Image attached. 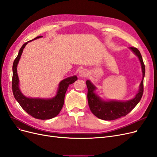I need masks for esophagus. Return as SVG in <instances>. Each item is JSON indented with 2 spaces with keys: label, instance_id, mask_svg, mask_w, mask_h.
Listing matches in <instances>:
<instances>
[{
  "label": "esophagus",
  "instance_id": "34e87169",
  "mask_svg": "<svg viewBox=\"0 0 157 157\" xmlns=\"http://www.w3.org/2000/svg\"><path fill=\"white\" fill-rule=\"evenodd\" d=\"M88 71L85 69L80 70L79 72H78V76L80 77H86V76H88Z\"/></svg>",
  "mask_w": 157,
  "mask_h": 157
}]
</instances>
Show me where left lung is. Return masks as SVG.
I'll use <instances>...</instances> for the list:
<instances>
[{
    "label": "left lung",
    "mask_w": 157,
    "mask_h": 157,
    "mask_svg": "<svg viewBox=\"0 0 157 157\" xmlns=\"http://www.w3.org/2000/svg\"><path fill=\"white\" fill-rule=\"evenodd\" d=\"M136 55L141 64L142 71V80L139 86L138 93L132 99L128 101L104 100L95 93L97 88L90 80H86L88 87V101L90 110L94 115L102 120L111 121L126 116L136 106L141 98L144 92V78L145 77V68L143 59L140 51L135 47H129Z\"/></svg>",
    "instance_id": "left-lung-1"
}]
</instances>
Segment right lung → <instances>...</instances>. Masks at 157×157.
I'll use <instances>...</instances> for the list:
<instances>
[{
  "label": "right lung",
  "mask_w": 157,
  "mask_h": 157,
  "mask_svg": "<svg viewBox=\"0 0 157 157\" xmlns=\"http://www.w3.org/2000/svg\"><path fill=\"white\" fill-rule=\"evenodd\" d=\"M42 36H37L34 40L40 38ZM29 41L25 43L21 47L18 55L15 59L13 63V77H12V90L15 99L23 109L36 119L40 120H49L56 117L61 111L63 103L64 97L68 86L77 80L76 75L64 78L58 84V88L55 97L52 98H33L26 97L23 94L19 88V79L17 75V67L23 49L28 44Z\"/></svg>",
  "instance_id": "1"
}]
</instances>
